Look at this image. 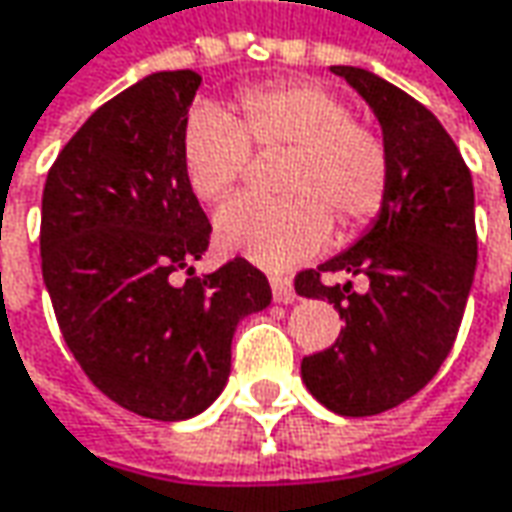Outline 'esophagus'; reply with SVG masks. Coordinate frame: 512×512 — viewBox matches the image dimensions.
Wrapping results in <instances>:
<instances>
[{
	"mask_svg": "<svg viewBox=\"0 0 512 512\" xmlns=\"http://www.w3.org/2000/svg\"><path fill=\"white\" fill-rule=\"evenodd\" d=\"M270 287H273V299H276V302H293V299H296L293 282L285 279V276H273V279H270Z\"/></svg>",
	"mask_w": 512,
	"mask_h": 512,
	"instance_id": "1",
	"label": "esophagus"
}]
</instances>
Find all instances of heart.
Returning <instances> with one entry per match:
<instances>
[{
  "label": "heart",
  "mask_w": 512,
  "mask_h": 512,
  "mask_svg": "<svg viewBox=\"0 0 512 512\" xmlns=\"http://www.w3.org/2000/svg\"><path fill=\"white\" fill-rule=\"evenodd\" d=\"M250 142L259 150H293L285 170L290 199H236L216 213V239L267 270L313 256L339 225H367L384 205L390 159L382 136L353 119L339 93L293 79L239 96V119L202 105L182 133V165L202 202H222L245 179Z\"/></svg>",
  "instance_id": "obj_1"
}]
</instances>
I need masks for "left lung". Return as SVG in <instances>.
<instances>
[{"mask_svg":"<svg viewBox=\"0 0 512 512\" xmlns=\"http://www.w3.org/2000/svg\"><path fill=\"white\" fill-rule=\"evenodd\" d=\"M373 110L390 159L387 196L353 245L296 276V293L344 319L333 347L302 359L307 390L339 416H376L416 396L447 359L476 273L473 176L442 122L382 76L330 68ZM322 272L368 287L321 285Z\"/></svg>","mask_w":512,"mask_h":512,"instance_id":"obj_1","label":"left lung"}]
</instances>
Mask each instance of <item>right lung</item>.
Segmentation results:
<instances>
[{"label":"right lung","instance_id":"right-lung-1","mask_svg":"<svg viewBox=\"0 0 512 512\" xmlns=\"http://www.w3.org/2000/svg\"><path fill=\"white\" fill-rule=\"evenodd\" d=\"M199 85L193 70H159L113 96L42 193V276L70 353L108 399L156 422L219 399L236 327L273 299L247 259L196 276L210 222L187 185L182 133Z\"/></svg>","mask_w":512,"mask_h":512}]
</instances>
